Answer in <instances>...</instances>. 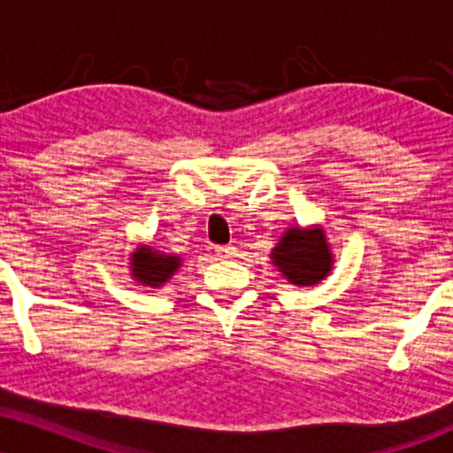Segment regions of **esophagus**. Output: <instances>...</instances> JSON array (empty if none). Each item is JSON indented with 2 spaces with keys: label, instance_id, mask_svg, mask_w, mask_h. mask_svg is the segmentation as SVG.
Segmentation results:
<instances>
[{
  "label": "esophagus",
  "instance_id": "34e87169",
  "mask_svg": "<svg viewBox=\"0 0 453 453\" xmlns=\"http://www.w3.org/2000/svg\"><path fill=\"white\" fill-rule=\"evenodd\" d=\"M216 256L218 258H233L235 256V248L233 245H218Z\"/></svg>",
  "mask_w": 453,
  "mask_h": 453
}]
</instances>
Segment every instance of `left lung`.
Listing matches in <instances>:
<instances>
[{"label":"left lung","instance_id":"left-lung-1","mask_svg":"<svg viewBox=\"0 0 453 453\" xmlns=\"http://www.w3.org/2000/svg\"><path fill=\"white\" fill-rule=\"evenodd\" d=\"M271 265L292 286L311 288L334 269V254L321 225H292L271 250Z\"/></svg>","mask_w":453,"mask_h":453}]
</instances>
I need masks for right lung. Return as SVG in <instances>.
Segmentation results:
<instances>
[{
  "label": "right lung",
  "instance_id": "right-lung-1",
  "mask_svg": "<svg viewBox=\"0 0 453 453\" xmlns=\"http://www.w3.org/2000/svg\"><path fill=\"white\" fill-rule=\"evenodd\" d=\"M127 265H130V277L138 286L159 289L176 275V271L182 266V258L176 254L159 252L149 243H138Z\"/></svg>",
  "mask_w": 453,
  "mask_h": 453
}]
</instances>
